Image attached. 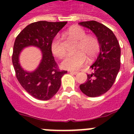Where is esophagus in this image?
Instances as JSON below:
<instances>
[{"label":"esophagus","instance_id":"obj_1","mask_svg":"<svg viewBox=\"0 0 134 134\" xmlns=\"http://www.w3.org/2000/svg\"><path fill=\"white\" fill-rule=\"evenodd\" d=\"M69 73L71 74H74V75H76V74H77V71H69Z\"/></svg>","mask_w":134,"mask_h":134}]
</instances>
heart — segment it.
<instances>
[{
    "label": "heart",
    "mask_w": 134,
    "mask_h": 134,
    "mask_svg": "<svg viewBox=\"0 0 134 134\" xmlns=\"http://www.w3.org/2000/svg\"><path fill=\"white\" fill-rule=\"evenodd\" d=\"M67 34L78 42L76 53L69 55L61 63L63 69L76 71L84 65L86 57L88 60L94 58L100 51V44L98 39L93 35H87L86 31L80 26H73L67 31ZM51 49L54 55L62 58L66 51L61 42L59 35H55L51 42Z\"/></svg>",
    "instance_id": "heart-1"
}]
</instances>
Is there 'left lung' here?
Here are the masks:
<instances>
[{
	"label": "left lung",
	"instance_id": "8db88e82",
	"mask_svg": "<svg viewBox=\"0 0 134 134\" xmlns=\"http://www.w3.org/2000/svg\"><path fill=\"white\" fill-rule=\"evenodd\" d=\"M79 25L91 30L100 44V53L87 74V81L80 85V90L90 97L101 96L110 90L120 68L121 50L116 37L106 26L96 21L80 22Z\"/></svg>",
	"mask_w": 134,
	"mask_h": 134
}]
</instances>
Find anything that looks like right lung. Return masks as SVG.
<instances>
[{
	"label": "right lung",
	"instance_id": "right-lung-1",
	"mask_svg": "<svg viewBox=\"0 0 134 134\" xmlns=\"http://www.w3.org/2000/svg\"><path fill=\"white\" fill-rule=\"evenodd\" d=\"M67 23L45 21L34 22L23 29L15 40L12 64L16 76L24 90L37 99L48 100L52 98L60 87L61 78L67 72L59 69L51 49L53 38ZM28 46L40 48L43 55L38 68L30 72L25 71L19 63L20 53Z\"/></svg>",
	"mask_w": 134,
	"mask_h": 134
}]
</instances>
